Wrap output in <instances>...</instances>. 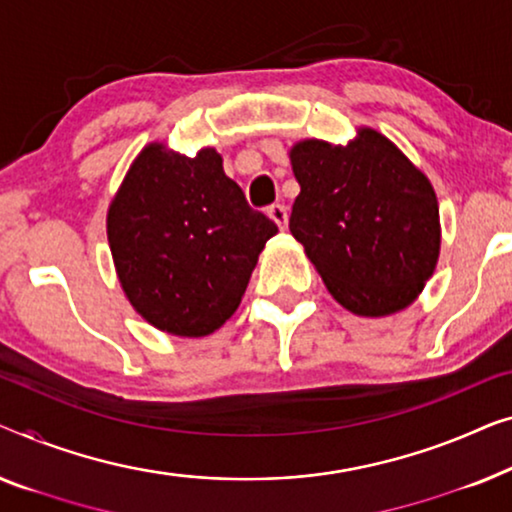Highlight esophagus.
<instances>
[{"label":"esophagus","mask_w":512,"mask_h":512,"mask_svg":"<svg viewBox=\"0 0 512 512\" xmlns=\"http://www.w3.org/2000/svg\"><path fill=\"white\" fill-rule=\"evenodd\" d=\"M266 213H269V218L276 222L278 229H287V208L285 206L276 204V206H271Z\"/></svg>","instance_id":"1"}]
</instances>
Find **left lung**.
Returning <instances> with one entry per match:
<instances>
[{
  "label": "left lung",
  "instance_id": "left-lung-1",
  "mask_svg": "<svg viewBox=\"0 0 512 512\" xmlns=\"http://www.w3.org/2000/svg\"><path fill=\"white\" fill-rule=\"evenodd\" d=\"M290 164L301 187L290 232L331 297L362 318L413 304L441 255L429 178L373 127L348 143L297 141Z\"/></svg>",
  "mask_w": 512,
  "mask_h": 512
}]
</instances>
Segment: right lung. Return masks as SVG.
I'll return each mask as SVG.
<instances>
[{
	"label": "right lung",
	"instance_id": "right-lung-1",
	"mask_svg": "<svg viewBox=\"0 0 512 512\" xmlns=\"http://www.w3.org/2000/svg\"><path fill=\"white\" fill-rule=\"evenodd\" d=\"M278 227L248 206L215 148L194 157L143 146L106 213L120 287L148 325L171 336L213 334L246 294Z\"/></svg>",
	"mask_w": 512,
	"mask_h": 512
}]
</instances>
